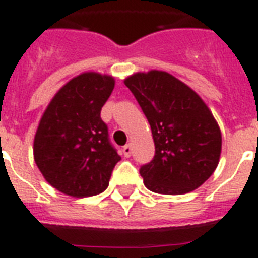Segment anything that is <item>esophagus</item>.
Segmentation results:
<instances>
[{
    "mask_svg": "<svg viewBox=\"0 0 258 258\" xmlns=\"http://www.w3.org/2000/svg\"><path fill=\"white\" fill-rule=\"evenodd\" d=\"M132 150H133V149H132V144H126L124 148H122V153H124V155L126 158H129L132 155Z\"/></svg>",
    "mask_w": 258,
    "mask_h": 258,
    "instance_id": "1",
    "label": "esophagus"
}]
</instances>
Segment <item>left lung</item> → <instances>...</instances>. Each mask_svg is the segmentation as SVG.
I'll use <instances>...</instances> for the list:
<instances>
[{
    "mask_svg": "<svg viewBox=\"0 0 258 258\" xmlns=\"http://www.w3.org/2000/svg\"><path fill=\"white\" fill-rule=\"evenodd\" d=\"M152 127L155 154L140 174L153 192L182 195L197 190L219 165L221 132L202 97L179 79L152 70L127 76Z\"/></svg>",
    "mask_w": 258,
    "mask_h": 258,
    "instance_id": "1",
    "label": "left lung"
}]
</instances>
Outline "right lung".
<instances>
[{"mask_svg":"<svg viewBox=\"0 0 258 258\" xmlns=\"http://www.w3.org/2000/svg\"><path fill=\"white\" fill-rule=\"evenodd\" d=\"M113 88V76L83 72L55 93L42 114L34 137V161L44 179L66 195L103 192L121 159L100 117Z\"/></svg>","mask_w":258,"mask_h":258,"instance_id":"1","label":"right lung"}]
</instances>
